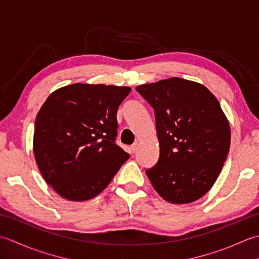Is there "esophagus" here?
Returning a JSON list of instances; mask_svg holds the SVG:
<instances>
[{"instance_id": "obj_1", "label": "esophagus", "mask_w": 259, "mask_h": 259, "mask_svg": "<svg viewBox=\"0 0 259 259\" xmlns=\"http://www.w3.org/2000/svg\"><path fill=\"white\" fill-rule=\"evenodd\" d=\"M138 148H139V145H138V142H136V144H134L133 146L130 147V151L133 152V153H136L137 151H138Z\"/></svg>"}]
</instances>
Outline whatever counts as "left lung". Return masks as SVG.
<instances>
[{
  "mask_svg": "<svg viewBox=\"0 0 259 259\" xmlns=\"http://www.w3.org/2000/svg\"><path fill=\"white\" fill-rule=\"evenodd\" d=\"M136 90L155 110L160 146L148 178L168 202L196 201L211 188L229 151L230 128L221 104L206 87L181 78Z\"/></svg>",
  "mask_w": 259,
  "mask_h": 259,
  "instance_id": "obj_1",
  "label": "left lung"
}]
</instances>
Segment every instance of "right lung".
<instances>
[{
	"label": "right lung",
	"mask_w": 259,
	"mask_h": 259,
	"mask_svg": "<svg viewBox=\"0 0 259 259\" xmlns=\"http://www.w3.org/2000/svg\"><path fill=\"white\" fill-rule=\"evenodd\" d=\"M130 90L75 83L54 91L43 103L33 151L47 184L65 199L96 197L129 159L115 138L118 108Z\"/></svg>",
	"instance_id": "obj_1"
}]
</instances>
